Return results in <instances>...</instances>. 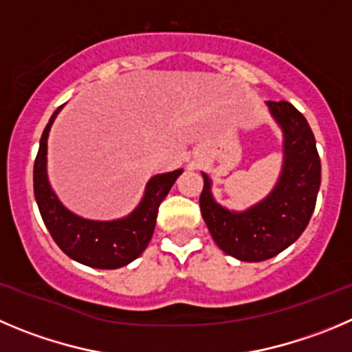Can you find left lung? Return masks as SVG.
Segmentation results:
<instances>
[{"mask_svg":"<svg viewBox=\"0 0 352 352\" xmlns=\"http://www.w3.org/2000/svg\"><path fill=\"white\" fill-rule=\"evenodd\" d=\"M267 106L285 131L283 173L271 196L248 212H229L213 201L205 173L199 196L201 215L213 241L222 252L245 262L267 261L304 232L321 184L320 154L304 114L287 100L267 102Z\"/></svg>","mask_w":352,"mask_h":352,"instance_id":"8db88e82","label":"left lung"}]
</instances>
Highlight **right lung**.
Segmentation results:
<instances>
[{"mask_svg": "<svg viewBox=\"0 0 352 352\" xmlns=\"http://www.w3.org/2000/svg\"><path fill=\"white\" fill-rule=\"evenodd\" d=\"M58 109L43 130L34 160V198L43 222L58 248L72 261L97 269L123 267L147 248L156 226L157 208L182 170L153 177L140 205L123 221H85L62 206L47 180V139Z\"/></svg>", "mask_w": 352, "mask_h": 352, "instance_id": "obj_1", "label": "right lung"}]
</instances>
